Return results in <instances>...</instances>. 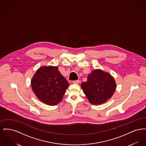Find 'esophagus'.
<instances>
[{"mask_svg":"<svg viewBox=\"0 0 146 146\" xmlns=\"http://www.w3.org/2000/svg\"><path fill=\"white\" fill-rule=\"evenodd\" d=\"M79 80H73V83L76 84H78L79 83Z\"/></svg>","mask_w":146,"mask_h":146,"instance_id":"1","label":"esophagus"}]
</instances>
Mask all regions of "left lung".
Returning <instances> with one entry per match:
<instances>
[{
  "mask_svg": "<svg viewBox=\"0 0 146 146\" xmlns=\"http://www.w3.org/2000/svg\"><path fill=\"white\" fill-rule=\"evenodd\" d=\"M81 86L91 104L97 105L104 104L112 96L116 84L109 73L96 70L92 72Z\"/></svg>",
  "mask_w": 146,
  "mask_h": 146,
  "instance_id": "obj_1",
  "label": "left lung"
}]
</instances>
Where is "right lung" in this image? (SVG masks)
<instances>
[{"mask_svg":"<svg viewBox=\"0 0 146 146\" xmlns=\"http://www.w3.org/2000/svg\"><path fill=\"white\" fill-rule=\"evenodd\" d=\"M33 91L42 102L50 106L59 104L69 84L57 67H42L37 70L31 81Z\"/></svg>","mask_w":146,"mask_h":146,"instance_id":"1","label":"right lung"}]
</instances>
